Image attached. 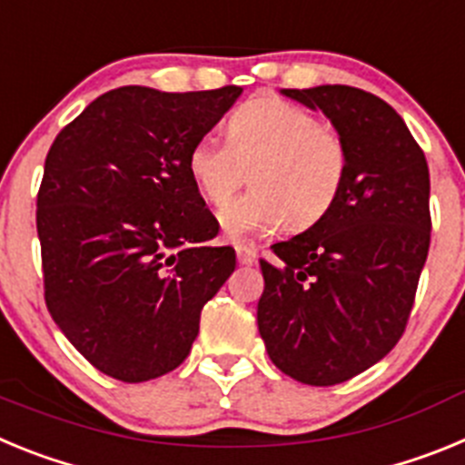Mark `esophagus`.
Listing matches in <instances>:
<instances>
[{"label":"esophagus","mask_w":465,"mask_h":465,"mask_svg":"<svg viewBox=\"0 0 465 465\" xmlns=\"http://www.w3.org/2000/svg\"><path fill=\"white\" fill-rule=\"evenodd\" d=\"M235 252H237V261L240 265H253L256 262V249L252 244H246V242H235Z\"/></svg>","instance_id":"34e87169"}]
</instances>
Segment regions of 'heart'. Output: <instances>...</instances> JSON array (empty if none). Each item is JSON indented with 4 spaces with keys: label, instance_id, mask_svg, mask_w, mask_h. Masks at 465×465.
I'll list each match as a JSON object with an SVG mask.
<instances>
[{
    "label": "heart",
    "instance_id": "b5f03b06",
    "mask_svg": "<svg viewBox=\"0 0 465 465\" xmlns=\"http://www.w3.org/2000/svg\"><path fill=\"white\" fill-rule=\"evenodd\" d=\"M347 170L338 127L274 94L232 111L225 142L204 134L188 151V174L216 209L232 200L249 172L253 191L221 213V225L235 237L316 225L338 203Z\"/></svg>",
    "mask_w": 465,
    "mask_h": 465
}]
</instances>
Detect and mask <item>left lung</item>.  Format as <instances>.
<instances>
[{
	"label": "left lung",
	"instance_id": "1",
	"mask_svg": "<svg viewBox=\"0 0 465 465\" xmlns=\"http://www.w3.org/2000/svg\"><path fill=\"white\" fill-rule=\"evenodd\" d=\"M282 94L331 118L349 170L335 207L261 261L258 331L283 375L332 386L384 359L408 326L430 244L429 165L377 94L351 85Z\"/></svg>",
	"mask_w": 465,
	"mask_h": 465
}]
</instances>
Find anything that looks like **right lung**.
<instances>
[{
	"label": "right lung",
	"mask_w": 465,
	"mask_h": 465,
	"mask_svg": "<svg viewBox=\"0 0 465 465\" xmlns=\"http://www.w3.org/2000/svg\"><path fill=\"white\" fill-rule=\"evenodd\" d=\"M240 85L160 93L123 85L57 134L36 195L53 322L104 375L146 381L191 354L200 312L235 270L188 174L193 143Z\"/></svg>",
	"instance_id": "add662e5"
}]
</instances>
